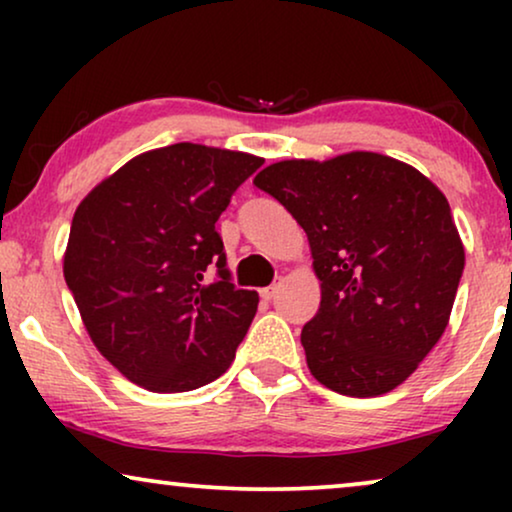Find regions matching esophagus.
Instances as JSON below:
<instances>
[{"instance_id": "obj_1", "label": "esophagus", "mask_w": 512, "mask_h": 512, "mask_svg": "<svg viewBox=\"0 0 512 512\" xmlns=\"http://www.w3.org/2000/svg\"><path fill=\"white\" fill-rule=\"evenodd\" d=\"M279 291V284H272V286H265V289H261V298L265 300H272L275 298V293Z\"/></svg>"}]
</instances>
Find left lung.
Instances as JSON below:
<instances>
[{"mask_svg":"<svg viewBox=\"0 0 512 512\" xmlns=\"http://www.w3.org/2000/svg\"><path fill=\"white\" fill-rule=\"evenodd\" d=\"M254 184L310 242L321 305L300 342L314 380L354 398L403 384L443 338L464 272L443 191L373 151L279 160Z\"/></svg>","mask_w":512,"mask_h":512,"instance_id":"1","label":"left lung"}]
</instances>
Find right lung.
<instances>
[{
  "mask_svg": "<svg viewBox=\"0 0 512 512\" xmlns=\"http://www.w3.org/2000/svg\"><path fill=\"white\" fill-rule=\"evenodd\" d=\"M263 158L179 142L139 153L76 207L62 258L104 359L156 394L226 373L258 293L235 289L214 223ZM214 264L220 277L209 283Z\"/></svg>",
  "mask_w": 512,
  "mask_h": 512,
  "instance_id": "add662e5",
  "label": "right lung"
}]
</instances>
